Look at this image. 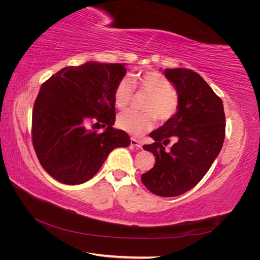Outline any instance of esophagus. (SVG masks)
Here are the masks:
<instances>
[{
  "label": "esophagus",
  "mask_w": 260,
  "mask_h": 260,
  "mask_svg": "<svg viewBox=\"0 0 260 260\" xmlns=\"http://www.w3.org/2000/svg\"><path fill=\"white\" fill-rule=\"evenodd\" d=\"M130 144L132 145V146H136V147H138V148H142V143L140 142V141H138L137 139H135V138H131V141H130Z\"/></svg>",
  "instance_id": "34e87169"
}]
</instances>
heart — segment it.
<instances>
[{
	"mask_svg": "<svg viewBox=\"0 0 260 260\" xmlns=\"http://www.w3.org/2000/svg\"><path fill=\"white\" fill-rule=\"evenodd\" d=\"M135 88L149 95L143 106L147 113L125 111L119 114L117 124L121 130L135 137H141L153 128L155 117L161 122L175 117L179 108L178 98L174 86L164 75L158 72H147L138 75L133 82L130 78L123 77L114 90V103L117 108L123 109L130 105Z\"/></svg>",
	"mask_w": 260,
	"mask_h": 260,
	"instance_id": "heart-1",
	"label": "heart"
}]
</instances>
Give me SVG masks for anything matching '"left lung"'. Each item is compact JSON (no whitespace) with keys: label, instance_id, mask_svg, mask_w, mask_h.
I'll list each match as a JSON object with an SVG mask.
<instances>
[{"label":"left lung","instance_id":"8db88e82","mask_svg":"<svg viewBox=\"0 0 260 260\" xmlns=\"http://www.w3.org/2000/svg\"><path fill=\"white\" fill-rule=\"evenodd\" d=\"M175 85L179 108L170 120L149 133L155 142L143 148L155 156L154 167L141 177L152 193L174 198L191 190L207 174L221 151L225 136L222 101L207 82L191 69H165ZM171 137L176 143L164 146Z\"/></svg>","mask_w":260,"mask_h":260}]
</instances>
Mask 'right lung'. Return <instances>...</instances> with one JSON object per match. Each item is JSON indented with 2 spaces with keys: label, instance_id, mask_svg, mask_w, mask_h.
I'll use <instances>...</instances> for the list:
<instances>
[{
  "label": "right lung",
  "instance_id": "obj_1",
  "mask_svg": "<svg viewBox=\"0 0 260 260\" xmlns=\"http://www.w3.org/2000/svg\"><path fill=\"white\" fill-rule=\"evenodd\" d=\"M123 64L88 61L68 66L40 88L31 137L41 166L61 183L81 184L96 175L108 154L127 147L130 137L114 129V90ZM105 127L103 133H98Z\"/></svg>",
  "mask_w": 260,
  "mask_h": 260
}]
</instances>
